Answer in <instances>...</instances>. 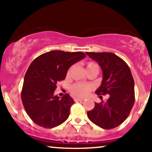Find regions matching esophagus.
I'll return each mask as SVG.
<instances>
[{"label":"esophagus","mask_w":152,"mask_h":152,"mask_svg":"<svg viewBox=\"0 0 152 152\" xmlns=\"http://www.w3.org/2000/svg\"><path fill=\"white\" fill-rule=\"evenodd\" d=\"M84 100V99H81V98H74V101L75 102H81Z\"/></svg>","instance_id":"34e87169"}]
</instances>
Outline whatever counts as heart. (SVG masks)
I'll list each match as a JSON object with an SVG mask.
<instances>
[{"instance_id": "1", "label": "heart", "mask_w": 152, "mask_h": 152, "mask_svg": "<svg viewBox=\"0 0 152 152\" xmlns=\"http://www.w3.org/2000/svg\"><path fill=\"white\" fill-rule=\"evenodd\" d=\"M94 68H98L96 64L93 62H89L87 64L86 70L87 71L91 69H93ZM91 90V87L88 84H80V83H77L72 85L70 87V91L75 96L80 97H84L87 96L90 93Z\"/></svg>"}]
</instances>
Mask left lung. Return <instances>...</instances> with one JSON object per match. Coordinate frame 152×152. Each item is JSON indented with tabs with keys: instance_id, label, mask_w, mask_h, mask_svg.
Segmentation results:
<instances>
[{
	"instance_id": "left-lung-1",
	"label": "left lung",
	"mask_w": 152,
	"mask_h": 152,
	"mask_svg": "<svg viewBox=\"0 0 152 152\" xmlns=\"http://www.w3.org/2000/svg\"><path fill=\"white\" fill-rule=\"evenodd\" d=\"M100 66L103 79L95 93L109 95L106 102L95 103L87 112L88 119L99 127L111 129L121 124L129 115L135 102L134 80L125 61L112 53H86Z\"/></svg>"
}]
</instances>
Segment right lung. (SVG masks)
<instances>
[{"label":"right lung","mask_w":152,"mask_h":152,"mask_svg":"<svg viewBox=\"0 0 152 152\" xmlns=\"http://www.w3.org/2000/svg\"><path fill=\"white\" fill-rule=\"evenodd\" d=\"M85 57L82 52L53 50L31 63L24 77L21 99L27 114L37 125L50 129L68 119L73 99L68 93L60 99L54 93L70 66Z\"/></svg>","instance_id":"right-lung-1"}]
</instances>
